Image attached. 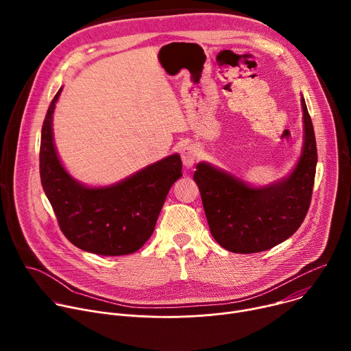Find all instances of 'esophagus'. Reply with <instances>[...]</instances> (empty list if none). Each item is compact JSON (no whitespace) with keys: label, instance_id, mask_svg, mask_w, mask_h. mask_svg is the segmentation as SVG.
<instances>
[{"label":"esophagus","instance_id":"esophagus-1","mask_svg":"<svg viewBox=\"0 0 351 351\" xmlns=\"http://www.w3.org/2000/svg\"><path fill=\"white\" fill-rule=\"evenodd\" d=\"M180 157L183 161V165L186 168H191L194 165V161L197 158V149L194 145H184L180 149Z\"/></svg>","mask_w":351,"mask_h":351}]
</instances>
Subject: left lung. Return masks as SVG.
<instances>
[{
    "mask_svg": "<svg viewBox=\"0 0 351 351\" xmlns=\"http://www.w3.org/2000/svg\"><path fill=\"white\" fill-rule=\"evenodd\" d=\"M302 108V154L285 178L265 186H252L210 162L197 164L193 179L202 193L211 234L228 252H264L289 239L303 223L311 202L318 156L303 94Z\"/></svg>",
    "mask_w": 351,
    "mask_h": 351,
    "instance_id": "left-lung-1",
    "label": "left lung"
}]
</instances>
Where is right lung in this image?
Returning a JSON list of instances; mask_svg holds the SVG:
<instances>
[{"mask_svg":"<svg viewBox=\"0 0 351 351\" xmlns=\"http://www.w3.org/2000/svg\"><path fill=\"white\" fill-rule=\"evenodd\" d=\"M62 87L48 107L40 144V178L65 237L83 252L126 256L152 237L171 186L182 176L178 153L108 186H87L62 165L53 114Z\"/></svg>","mask_w":351,"mask_h":351,"instance_id":"obj_1","label":"right lung"}]
</instances>
